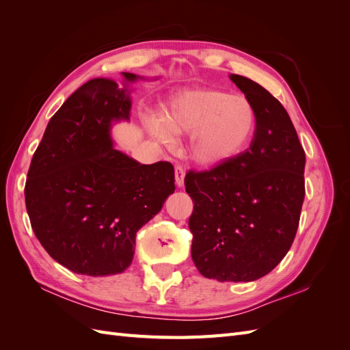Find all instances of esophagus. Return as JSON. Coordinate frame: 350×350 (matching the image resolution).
I'll return each mask as SVG.
<instances>
[{
  "instance_id": "esophagus-1",
  "label": "esophagus",
  "mask_w": 350,
  "mask_h": 350,
  "mask_svg": "<svg viewBox=\"0 0 350 350\" xmlns=\"http://www.w3.org/2000/svg\"><path fill=\"white\" fill-rule=\"evenodd\" d=\"M184 178H185V169L181 165L175 166V183L178 187L184 185Z\"/></svg>"
}]
</instances>
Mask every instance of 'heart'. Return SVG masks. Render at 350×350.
I'll list each match as a JSON object with an SVG mask.
<instances>
[{
  "label": "heart",
  "instance_id": "heart-1",
  "mask_svg": "<svg viewBox=\"0 0 350 350\" xmlns=\"http://www.w3.org/2000/svg\"><path fill=\"white\" fill-rule=\"evenodd\" d=\"M257 112L243 94L217 89H188L176 93L165 116H146V126L165 143L174 134H191L189 156L200 165L213 166L238 156L251 142Z\"/></svg>",
  "mask_w": 350,
  "mask_h": 350
}]
</instances>
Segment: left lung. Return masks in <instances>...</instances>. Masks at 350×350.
<instances>
[{
	"mask_svg": "<svg viewBox=\"0 0 350 350\" xmlns=\"http://www.w3.org/2000/svg\"><path fill=\"white\" fill-rule=\"evenodd\" d=\"M252 102L257 125L245 152L204 172L189 171L185 191L191 257L204 278L252 282L283 260L305 197V152L283 105L258 83L230 74Z\"/></svg>",
	"mask_w": 350,
	"mask_h": 350,
	"instance_id": "left-lung-1",
	"label": "left lung"
}]
</instances>
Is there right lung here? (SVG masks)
Here are the masks:
<instances>
[{"mask_svg": "<svg viewBox=\"0 0 350 350\" xmlns=\"http://www.w3.org/2000/svg\"><path fill=\"white\" fill-rule=\"evenodd\" d=\"M93 79L62 103L31 157L25 187L31 229L49 256L86 276L122 273L135 234L175 191L169 162L142 165L113 149V121L130 120L129 83Z\"/></svg>", "mask_w": 350, "mask_h": 350, "instance_id": "add662e5", "label": "right lung"}]
</instances>
